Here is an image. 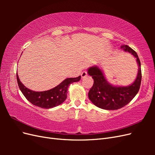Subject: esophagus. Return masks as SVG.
<instances>
[{
    "label": "esophagus",
    "instance_id": "34e87169",
    "mask_svg": "<svg viewBox=\"0 0 155 155\" xmlns=\"http://www.w3.org/2000/svg\"><path fill=\"white\" fill-rule=\"evenodd\" d=\"M87 76V71H83V72L81 74V76L82 78H85Z\"/></svg>",
    "mask_w": 155,
    "mask_h": 155
}]
</instances>
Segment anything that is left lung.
I'll return each mask as SVG.
<instances>
[{
	"instance_id": "8db88e82",
	"label": "left lung",
	"mask_w": 155,
	"mask_h": 155,
	"mask_svg": "<svg viewBox=\"0 0 155 155\" xmlns=\"http://www.w3.org/2000/svg\"><path fill=\"white\" fill-rule=\"evenodd\" d=\"M125 51L130 53L137 59L138 70L134 81L128 86H114L107 79L101 69L97 65L88 68V74L94 79V84L88 92V98L94 105L105 110H117L125 106L139 91L142 80L141 63L137 52L127 45L121 46Z\"/></svg>"
}]
</instances>
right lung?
<instances>
[{"label":"right lung","mask_w":155,"mask_h":155,"mask_svg":"<svg viewBox=\"0 0 155 155\" xmlns=\"http://www.w3.org/2000/svg\"><path fill=\"white\" fill-rule=\"evenodd\" d=\"M17 79L21 91L31 104L43 109H50L61 105L65 101L69 85L80 80L81 76L78 78L65 79L58 86L43 92H35L26 88L20 81L17 73Z\"/></svg>","instance_id":"right-lung-1"}]
</instances>
